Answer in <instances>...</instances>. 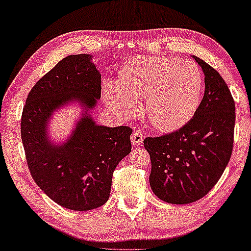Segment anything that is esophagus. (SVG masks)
I'll return each instance as SVG.
<instances>
[{
	"label": "esophagus",
	"mask_w": 251,
	"mask_h": 251,
	"mask_svg": "<svg viewBox=\"0 0 251 251\" xmlns=\"http://www.w3.org/2000/svg\"><path fill=\"white\" fill-rule=\"evenodd\" d=\"M131 142H133V145L135 146H141V143L143 142V134L141 133V131H134L133 134H131Z\"/></svg>",
	"instance_id": "1"
}]
</instances>
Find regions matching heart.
<instances>
[{"mask_svg": "<svg viewBox=\"0 0 251 251\" xmlns=\"http://www.w3.org/2000/svg\"><path fill=\"white\" fill-rule=\"evenodd\" d=\"M204 75L192 61L176 58H134L121 70L120 80L105 81L103 95L109 109L121 118L141 110L160 131H173L187 123L201 103Z\"/></svg>", "mask_w": 251, "mask_h": 251, "instance_id": "1", "label": "heart"}]
</instances>
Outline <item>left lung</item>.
<instances>
[{
	"label": "left lung",
	"mask_w": 251,
	"mask_h": 251,
	"mask_svg": "<svg viewBox=\"0 0 251 251\" xmlns=\"http://www.w3.org/2000/svg\"><path fill=\"white\" fill-rule=\"evenodd\" d=\"M205 92L194 116L170 134L146 137L151 156L149 182L157 198L171 204H190L210 192L231 157L235 100L223 78L201 58Z\"/></svg>",
	"instance_id": "obj_1"
}]
</instances>
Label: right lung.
I'll use <instances>...</instances> for the list:
<instances>
[{"instance_id":"obj_1","label":"right lung","mask_w":251,"mask_h":251,"mask_svg":"<svg viewBox=\"0 0 251 251\" xmlns=\"http://www.w3.org/2000/svg\"><path fill=\"white\" fill-rule=\"evenodd\" d=\"M88 54L61 59L30 90L21 116V139L30 174L52 201L75 211L102 206L110 196L112 174L131 151L130 126H97L83 117L70 140L53 147L45 129L53 110L78 100L94 108L100 98V73Z\"/></svg>"}]
</instances>
